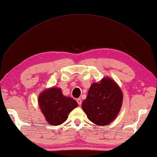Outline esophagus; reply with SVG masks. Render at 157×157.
<instances>
[{
    "label": "esophagus",
    "mask_w": 157,
    "mask_h": 157,
    "mask_svg": "<svg viewBox=\"0 0 157 157\" xmlns=\"http://www.w3.org/2000/svg\"><path fill=\"white\" fill-rule=\"evenodd\" d=\"M77 102H78L79 105H80L82 104V100L80 98H78V99H77Z\"/></svg>",
    "instance_id": "1"
}]
</instances>
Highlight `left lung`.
I'll use <instances>...</instances> for the list:
<instances>
[{"mask_svg": "<svg viewBox=\"0 0 157 157\" xmlns=\"http://www.w3.org/2000/svg\"><path fill=\"white\" fill-rule=\"evenodd\" d=\"M123 93L110 78H103L100 83H94L82 102V109L92 123L107 125L113 121L121 110Z\"/></svg>", "mask_w": 157, "mask_h": 157, "instance_id": "8db88e82", "label": "left lung"}]
</instances>
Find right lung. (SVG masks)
I'll return each instance as SVG.
<instances>
[{"label":"right lung","mask_w":157,"mask_h":157,"mask_svg":"<svg viewBox=\"0 0 157 157\" xmlns=\"http://www.w3.org/2000/svg\"><path fill=\"white\" fill-rule=\"evenodd\" d=\"M39 105L46 121L52 125H59L67 120L69 113L78 107V102L64 96L59 88H51L42 92Z\"/></svg>","instance_id":"add662e5"}]
</instances>
